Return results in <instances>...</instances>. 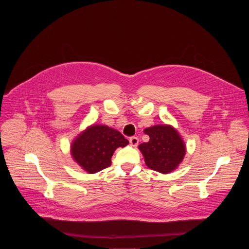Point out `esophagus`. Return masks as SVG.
<instances>
[{"label":"esophagus","instance_id":"obj_1","mask_svg":"<svg viewBox=\"0 0 249 249\" xmlns=\"http://www.w3.org/2000/svg\"><path fill=\"white\" fill-rule=\"evenodd\" d=\"M129 142H130V144H131L132 146L136 147V146L138 145V143H139V139H138L137 137L133 136V137H131V138L129 139Z\"/></svg>","mask_w":249,"mask_h":249}]
</instances>
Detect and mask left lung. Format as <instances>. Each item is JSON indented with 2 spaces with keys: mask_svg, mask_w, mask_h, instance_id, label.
<instances>
[{
  "mask_svg": "<svg viewBox=\"0 0 249 249\" xmlns=\"http://www.w3.org/2000/svg\"><path fill=\"white\" fill-rule=\"evenodd\" d=\"M148 143L139 146L146 164L153 170L168 173L174 170L185 156V146L177 131L169 125H156L144 131Z\"/></svg>",
  "mask_w": 249,
  "mask_h": 249,
  "instance_id": "8db88e82",
  "label": "left lung"
}]
</instances>
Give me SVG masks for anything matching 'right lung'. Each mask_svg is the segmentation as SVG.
<instances>
[{"instance_id": "add662e5", "label": "right lung", "mask_w": 249, "mask_h": 249, "mask_svg": "<svg viewBox=\"0 0 249 249\" xmlns=\"http://www.w3.org/2000/svg\"><path fill=\"white\" fill-rule=\"evenodd\" d=\"M128 144L129 141L120 132L104 125H93L75 140L71 153L86 171L95 173L110 166L114 151Z\"/></svg>"}]
</instances>
